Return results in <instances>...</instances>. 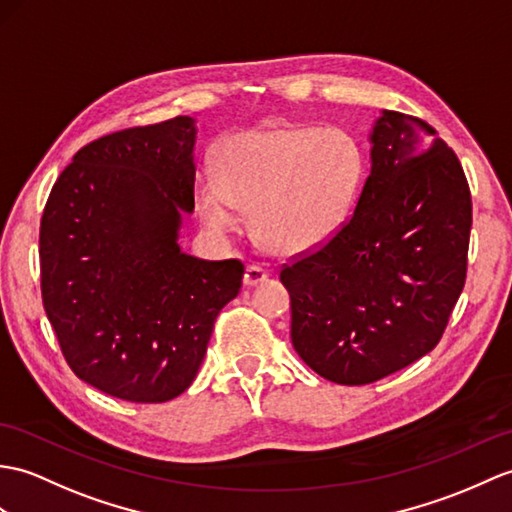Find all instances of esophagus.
<instances>
[{
  "mask_svg": "<svg viewBox=\"0 0 512 512\" xmlns=\"http://www.w3.org/2000/svg\"><path fill=\"white\" fill-rule=\"evenodd\" d=\"M268 279V270H264L261 266H248L244 270V285L246 288H253V285L264 283Z\"/></svg>",
  "mask_w": 512,
  "mask_h": 512,
  "instance_id": "34e87169",
  "label": "esophagus"
}]
</instances>
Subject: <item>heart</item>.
Listing matches in <instances>:
<instances>
[{
  "mask_svg": "<svg viewBox=\"0 0 512 512\" xmlns=\"http://www.w3.org/2000/svg\"><path fill=\"white\" fill-rule=\"evenodd\" d=\"M364 170L362 146L347 130L268 124L222 141L218 174L198 183L196 202L211 229L233 231L244 209L264 251L303 255L344 227Z\"/></svg>",
  "mask_w": 512,
  "mask_h": 512,
  "instance_id": "1",
  "label": "heart"
}]
</instances>
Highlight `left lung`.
Masks as SVG:
<instances>
[{
    "mask_svg": "<svg viewBox=\"0 0 512 512\" xmlns=\"http://www.w3.org/2000/svg\"><path fill=\"white\" fill-rule=\"evenodd\" d=\"M353 218L281 270L292 344L329 382L373 384L430 353L465 288L471 194L432 126L382 111Z\"/></svg>",
    "mask_w": 512,
    "mask_h": 512,
    "instance_id": "obj_1",
    "label": "left lung"
}]
</instances>
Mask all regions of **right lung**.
I'll list each match as a JSON object with an SVG mask.
<instances>
[{"instance_id": "1", "label": "right lung", "mask_w": 512, "mask_h": 512, "mask_svg": "<svg viewBox=\"0 0 512 512\" xmlns=\"http://www.w3.org/2000/svg\"><path fill=\"white\" fill-rule=\"evenodd\" d=\"M198 128L189 115L80 148L41 218L45 314L82 382L133 403L192 386L216 316L242 288L237 259L181 246L194 213Z\"/></svg>"}]
</instances>
